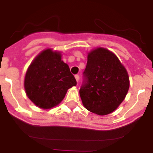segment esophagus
I'll use <instances>...</instances> for the list:
<instances>
[{
  "mask_svg": "<svg viewBox=\"0 0 153 153\" xmlns=\"http://www.w3.org/2000/svg\"><path fill=\"white\" fill-rule=\"evenodd\" d=\"M75 79H76L77 82H78V81H79V79H80V77H79V75H75Z\"/></svg>",
  "mask_w": 153,
  "mask_h": 153,
  "instance_id": "esophagus-1",
  "label": "esophagus"
}]
</instances>
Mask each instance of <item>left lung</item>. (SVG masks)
I'll return each mask as SVG.
<instances>
[{
	"mask_svg": "<svg viewBox=\"0 0 153 153\" xmlns=\"http://www.w3.org/2000/svg\"><path fill=\"white\" fill-rule=\"evenodd\" d=\"M79 94L84 106L97 115L111 113L125 100L130 82L127 70L118 57L105 48L88 53Z\"/></svg>",
	"mask_w": 153,
	"mask_h": 153,
	"instance_id": "obj_1",
	"label": "left lung"
}]
</instances>
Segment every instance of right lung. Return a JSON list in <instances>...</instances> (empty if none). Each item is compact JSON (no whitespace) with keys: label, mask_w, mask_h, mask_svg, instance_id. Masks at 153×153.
I'll list each match as a JSON object with an SVG mask.
<instances>
[{"label":"right lung","mask_w":153,"mask_h":153,"mask_svg":"<svg viewBox=\"0 0 153 153\" xmlns=\"http://www.w3.org/2000/svg\"><path fill=\"white\" fill-rule=\"evenodd\" d=\"M77 85L61 53L52 49L40 53L27 70L24 81L28 97L44 109L56 106L65 97L68 89Z\"/></svg>","instance_id":"add662e5"}]
</instances>
